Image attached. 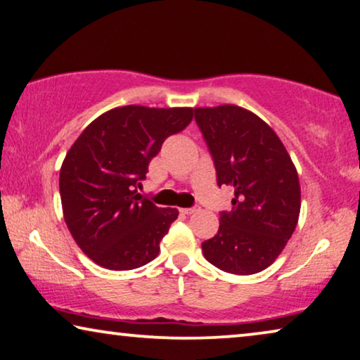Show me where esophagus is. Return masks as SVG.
I'll use <instances>...</instances> for the list:
<instances>
[{"instance_id":"obj_1","label":"esophagus","mask_w":360,"mask_h":360,"mask_svg":"<svg viewBox=\"0 0 360 360\" xmlns=\"http://www.w3.org/2000/svg\"><path fill=\"white\" fill-rule=\"evenodd\" d=\"M200 210V207H192V208H181V213L184 214H192V213H197Z\"/></svg>"}]
</instances>
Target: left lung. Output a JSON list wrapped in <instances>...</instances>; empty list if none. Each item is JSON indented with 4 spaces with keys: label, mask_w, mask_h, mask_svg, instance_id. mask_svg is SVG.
<instances>
[{
    "label": "left lung",
    "mask_w": 360,
    "mask_h": 360,
    "mask_svg": "<svg viewBox=\"0 0 360 360\" xmlns=\"http://www.w3.org/2000/svg\"><path fill=\"white\" fill-rule=\"evenodd\" d=\"M194 112L218 186L234 187L233 210L221 213L202 252L219 270L254 275L278 259L297 226V169L276 132L252 111L219 105Z\"/></svg>",
    "instance_id": "8db88e82"
}]
</instances>
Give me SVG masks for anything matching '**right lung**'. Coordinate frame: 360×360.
<instances>
[{
	"instance_id": "add662e5",
	"label": "right lung",
	"mask_w": 360,
	"mask_h": 360,
	"mask_svg": "<svg viewBox=\"0 0 360 360\" xmlns=\"http://www.w3.org/2000/svg\"><path fill=\"white\" fill-rule=\"evenodd\" d=\"M192 108L127 105L100 115L66 153L60 195L69 233L108 270L152 262L178 208H160L137 192L166 137L189 126Z\"/></svg>"
}]
</instances>
